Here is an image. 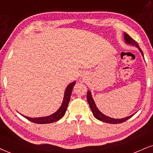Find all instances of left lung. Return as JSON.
<instances>
[{"instance_id":"left-lung-1","label":"left lung","mask_w":153,"mask_h":153,"mask_svg":"<svg viewBox=\"0 0 153 153\" xmlns=\"http://www.w3.org/2000/svg\"><path fill=\"white\" fill-rule=\"evenodd\" d=\"M124 38H125L126 42L128 43V44H132L133 45H135L137 48H139V50L140 52L142 53V55L143 56V53L141 50V49L139 48V45H137V42L135 40H134L132 37H131L128 35L127 33H124ZM87 101L88 104L90 105V108L91 109L92 113H93V115L96 118H97L98 120H101V121L105 122V123H111V124H116V123H123L127 120L128 119H129L131 117L133 116H130L128 117H126V118H122V119H115V118H110V117L105 116L104 114H103L100 111L99 109L97 108V105H96L95 103H94L93 98L91 97V94L89 91H88L87 92Z\"/></svg>"}]
</instances>
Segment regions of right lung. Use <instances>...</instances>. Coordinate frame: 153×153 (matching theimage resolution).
<instances>
[{"label":"right lung","mask_w":153,"mask_h":153,"mask_svg":"<svg viewBox=\"0 0 153 153\" xmlns=\"http://www.w3.org/2000/svg\"><path fill=\"white\" fill-rule=\"evenodd\" d=\"M75 82H73L71 83L69 86H67L66 88L65 92V97H64L63 102H62L61 106L59 108L56 112L54 113L52 115L46 117H41V118H29V117L24 116L25 118H27V120H30L31 122L35 123L37 124H46V123H51L55 122L56 120H59L60 118H62L64 116V115L65 114L66 111H67V105L69 104V100H70L71 91H72V88L75 85Z\"/></svg>","instance_id":"1"}]
</instances>
